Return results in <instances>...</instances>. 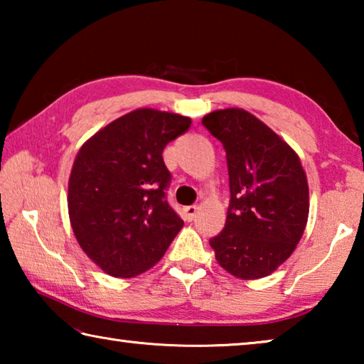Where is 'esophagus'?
Segmentation results:
<instances>
[{"mask_svg": "<svg viewBox=\"0 0 364 364\" xmlns=\"http://www.w3.org/2000/svg\"><path fill=\"white\" fill-rule=\"evenodd\" d=\"M196 213H197L196 205H188V207L183 208V217H184V220H188V221L193 220L196 217Z\"/></svg>", "mask_w": 364, "mask_h": 364, "instance_id": "1", "label": "esophagus"}]
</instances>
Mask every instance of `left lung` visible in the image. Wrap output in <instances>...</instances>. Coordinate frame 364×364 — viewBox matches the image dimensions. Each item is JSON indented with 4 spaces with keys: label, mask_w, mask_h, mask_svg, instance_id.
Returning <instances> with one entry per match:
<instances>
[{
    "label": "left lung",
    "mask_w": 364,
    "mask_h": 364,
    "mask_svg": "<svg viewBox=\"0 0 364 364\" xmlns=\"http://www.w3.org/2000/svg\"><path fill=\"white\" fill-rule=\"evenodd\" d=\"M226 151L231 200L226 223L210 239L218 264L239 279L278 269L304 236L310 194L291 146L254 114L220 109L202 119Z\"/></svg>",
    "instance_id": "obj_1"
}]
</instances>
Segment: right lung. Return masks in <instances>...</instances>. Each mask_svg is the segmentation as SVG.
<instances>
[{
  "label": "right lung",
  "mask_w": 364,
  "mask_h": 364,
  "mask_svg": "<svg viewBox=\"0 0 364 364\" xmlns=\"http://www.w3.org/2000/svg\"><path fill=\"white\" fill-rule=\"evenodd\" d=\"M191 119L136 109L95 133L69 178L70 226L80 247L114 278H134L160 262L183 228L165 199L170 171L162 152Z\"/></svg>",
  "instance_id": "add662e5"
}]
</instances>
